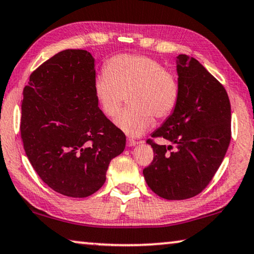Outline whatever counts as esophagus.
<instances>
[{
    "mask_svg": "<svg viewBox=\"0 0 254 254\" xmlns=\"http://www.w3.org/2000/svg\"><path fill=\"white\" fill-rule=\"evenodd\" d=\"M140 142H136L135 139H131V138H129V139H127V146H135V145H137V144H139Z\"/></svg>",
    "mask_w": 254,
    "mask_h": 254,
    "instance_id": "34e87169",
    "label": "esophagus"
}]
</instances>
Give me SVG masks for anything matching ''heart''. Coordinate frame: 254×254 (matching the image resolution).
Wrapping results in <instances>:
<instances>
[{
    "label": "heart",
    "mask_w": 254,
    "mask_h": 254,
    "mask_svg": "<svg viewBox=\"0 0 254 254\" xmlns=\"http://www.w3.org/2000/svg\"><path fill=\"white\" fill-rule=\"evenodd\" d=\"M97 104L108 118L115 117L127 97L130 105L117 116L115 125L131 137H138L173 114L179 100V83L173 72L146 56L120 54L105 64L93 83Z\"/></svg>",
    "instance_id": "b5f03b06"
}]
</instances>
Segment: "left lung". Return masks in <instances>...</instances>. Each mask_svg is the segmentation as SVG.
Returning a JSON list of instances; mask_svg holds the SVG:
<instances>
[{
	"label": "left lung",
	"mask_w": 254,
	"mask_h": 254,
	"mask_svg": "<svg viewBox=\"0 0 254 254\" xmlns=\"http://www.w3.org/2000/svg\"><path fill=\"white\" fill-rule=\"evenodd\" d=\"M176 64L181 91L177 107L152 134L171 144L147 140L154 158L143 170L147 186L167 200L201 193L231 142V102L224 86L194 58L179 54Z\"/></svg>",
	"instance_id": "8db88e82"
}]
</instances>
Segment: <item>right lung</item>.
<instances>
[{
	"label": "right lung",
	"mask_w": 254,
	"mask_h": 254,
	"mask_svg": "<svg viewBox=\"0 0 254 254\" xmlns=\"http://www.w3.org/2000/svg\"><path fill=\"white\" fill-rule=\"evenodd\" d=\"M94 78L88 51L64 50L33 71L23 88V149L42 181L65 196L99 190L126 145L124 132L100 110Z\"/></svg>",
	"instance_id": "obj_1"
}]
</instances>
